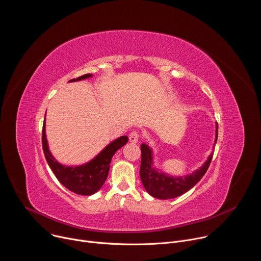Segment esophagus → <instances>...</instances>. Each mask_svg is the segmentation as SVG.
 Returning a JSON list of instances; mask_svg holds the SVG:
<instances>
[{"mask_svg": "<svg viewBox=\"0 0 261 261\" xmlns=\"http://www.w3.org/2000/svg\"><path fill=\"white\" fill-rule=\"evenodd\" d=\"M138 139H139V134H138V132L133 131V132L130 133V135H129V140H130V142L136 143V142L138 141Z\"/></svg>", "mask_w": 261, "mask_h": 261, "instance_id": "esophagus-1", "label": "esophagus"}]
</instances>
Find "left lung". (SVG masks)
<instances>
[{
    "mask_svg": "<svg viewBox=\"0 0 261 261\" xmlns=\"http://www.w3.org/2000/svg\"><path fill=\"white\" fill-rule=\"evenodd\" d=\"M218 138V124L216 125L215 144ZM140 179L145 191L159 199H171L188 192L201 179L206 172L213 158V152L204 163L192 173L185 175H171L155 166L154 151L146 143H141Z\"/></svg>",
    "mask_w": 261,
    "mask_h": 261,
    "instance_id": "left-lung-1",
    "label": "left lung"
}]
</instances>
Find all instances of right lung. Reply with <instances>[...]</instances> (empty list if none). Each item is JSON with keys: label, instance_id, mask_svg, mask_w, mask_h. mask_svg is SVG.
<instances>
[{"label": "right lung", "instance_id": "right-lung-1", "mask_svg": "<svg viewBox=\"0 0 261 261\" xmlns=\"http://www.w3.org/2000/svg\"><path fill=\"white\" fill-rule=\"evenodd\" d=\"M91 77H93V74H85V75L76 80L69 81V83L81 82ZM45 131L44 119L42 130V146L45 159L50 169L59 181L65 186L68 190L80 195H93L102 188L109 172L111 159H113L117 151L128 142V136H120L119 138L109 142L98 155H96L89 162L81 165L70 166L60 163L53 156L51 152L49 151Z\"/></svg>", "mask_w": 261, "mask_h": 261}]
</instances>
